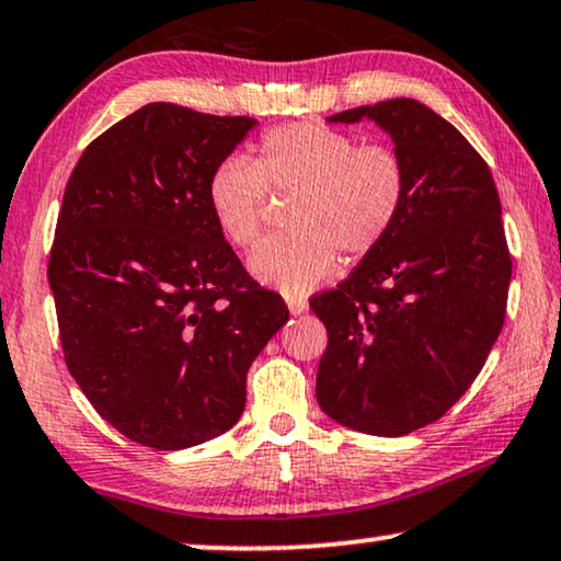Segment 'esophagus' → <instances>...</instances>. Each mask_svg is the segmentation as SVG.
<instances>
[{
    "label": "esophagus",
    "mask_w": 561,
    "mask_h": 561,
    "mask_svg": "<svg viewBox=\"0 0 561 561\" xmlns=\"http://www.w3.org/2000/svg\"><path fill=\"white\" fill-rule=\"evenodd\" d=\"M287 307L291 314H302L307 312V297L305 295H287Z\"/></svg>",
    "instance_id": "esophagus-1"
}]
</instances>
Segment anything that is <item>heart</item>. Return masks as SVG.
<instances>
[{
  "mask_svg": "<svg viewBox=\"0 0 561 561\" xmlns=\"http://www.w3.org/2000/svg\"><path fill=\"white\" fill-rule=\"evenodd\" d=\"M270 191H297L287 208L295 229L264 239L249 266L272 287L302 295L337 270V249L360 259L386 241L403 211L408 171L390 146H357L314 121L277 125L259 140L256 161L231 153L208 175V208L237 249L259 239Z\"/></svg>",
  "mask_w": 561,
  "mask_h": 561,
  "instance_id": "heart-1",
  "label": "heart"
}]
</instances>
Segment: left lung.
<instances>
[{
	"mask_svg": "<svg viewBox=\"0 0 561 561\" xmlns=\"http://www.w3.org/2000/svg\"><path fill=\"white\" fill-rule=\"evenodd\" d=\"M375 121L408 171L386 241L309 307L328 328L317 403L373 436H405L471 388L504 328L508 256L496 183L448 121L411 98L330 115Z\"/></svg>",
	"mask_w": 561,
	"mask_h": 561,
	"instance_id": "obj_1",
	"label": "left lung"
}]
</instances>
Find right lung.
<instances>
[{"mask_svg":"<svg viewBox=\"0 0 561 561\" xmlns=\"http://www.w3.org/2000/svg\"><path fill=\"white\" fill-rule=\"evenodd\" d=\"M256 125L148 103L82 150L47 279L67 370L125 438L179 450L244 413L247 373L289 320L216 227L208 175Z\"/></svg>","mask_w":561,"mask_h":561,"instance_id":"obj_1","label":"right lung"}]
</instances>
